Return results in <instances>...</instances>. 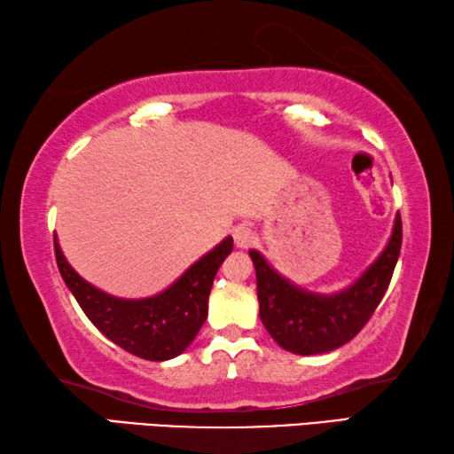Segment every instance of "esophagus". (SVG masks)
Instances as JSON below:
<instances>
[{"label": "esophagus", "instance_id": "obj_1", "mask_svg": "<svg viewBox=\"0 0 454 454\" xmlns=\"http://www.w3.org/2000/svg\"><path fill=\"white\" fill-rule=\"evenodd\" d=\"M233 239H235V245H237V247H239V249H249L251 245H255L257 235H255V231H253L251 227L241 225V227H235Z\"/></svg>", "mask_w": 454, "mask_h": 454}]
</instances>
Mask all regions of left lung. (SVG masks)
<instances>
[{
	"mask_svg": "<svg viewBox=\"0 0 454 454\" xmlns=\"http://www.w3.org/2000/svg\"><path fill=\"white\" fill-rule=\"evenodd\" d=\"M403 243V223L396 215L385 251L367 271L333 295H319L293 285L267 263L259 251L249 255L257 273L259 317L277 345L295 355L329 353L348 343L375 313L385 297Z\"/></svg>",
	"mask_w": 454,
	"mask_h": 454,
	"instance_id": "obj_1",
	"label": "left lung"
}]
</instances>
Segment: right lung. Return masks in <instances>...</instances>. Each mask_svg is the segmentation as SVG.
I'll return each mask as SVG.
<instances>
[{"instance_id": "obj_1", "label": "right lung", "mask_w": 454, "mask_h": 454, "mask_svg": "<svg viewBox=\"0 0 454 454\" xmlns=\"http://www.w3.org/2000/svg\"><path fill=\"white\" fill-rule=\"evenodd\" d=\"M53 249L67 289L103 335L141 359L167 361L185 351L203 327L213 279L233 251V239L225 237L171 287L147 299L107 295L75 273L63 255L58 237H53Z\"/></svg>"}]
</instances>
